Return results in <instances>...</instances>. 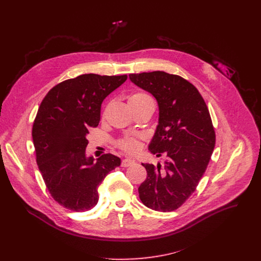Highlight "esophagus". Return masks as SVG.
Segmentation results:
<instances>
[{"label":"esophagus","mask_w":261,"mask_h":261,"mask_svg":"<svg viewBox=\"0 0 261 261\" xmlns=\"http://www.w3.org/2000/svg\"><path fill=\"white\" fill-rule=\"evenodd\" d=\"M135 163H136V162H135L133 159H124V160H122V162H121V167L126 168V167L133 166Z\"/></svg>","instance_id":"1"}]
</instances>
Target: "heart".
I'll return each instance as SVG.
<instances>
[{"label": "heart", "mask_w": 261, "mask_h": 261, "mask_svg": "<svg viewBox=\"0 0 261 261\" xmlns=\"http://www.w3.org/2000/svg\"><path fill=\"white\" fill-rule=\"evenodd\" d=\"M150 99L151 98L147 93L138 91V92H134L133 94L129 95L128 103H129V106H136V105L146 102ZM117 147L126 152H135L139 149V139L137 137H130V136L124 137L117 142Z\"/></svg>", "instance_id": "b5f03b06"}]
</instances>
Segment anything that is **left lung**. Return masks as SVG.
Segmentation results:
<instances>
[{
    "instance_id": "1",
    "label": "left lung",
    "mask_w": 261,
    "mask_h": 261,
    "mask_svg": "<svg viewBox=\"0 0 261 261\" xmlns=\"http://www.w3.org/2000/svg\"><path fill=\"white\" fill-rule=\"evenodd\" d=\"M129 79L159 103V125L149 149L165 159L164 167L142 164L147 178L139 187L140 199L154 211L177 210L195 192L215 147L210 112L198 89L179 75L152 71Z\"/></svg>"
}]
</instances>
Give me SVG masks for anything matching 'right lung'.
Wrapping results in <instances>:
<instances>
[{"label": "right lung", "instance_id": "obj_1", "mask_svg": "<svg viewBox=\"0 0 261 261\" xmlns=\"http://www.w3.org/2000/svg\"><path fill=\"white\" fill-rule=\"evenodd\" d=\"M127 75L82 74L52 87L43 98L32 127L39 171L51 197L75 212L92 209L97 188L120 165V159L105 153L94 162L86 158L88 129L100 120L103 99Z\"/></svg>", "mask_w": 261, "mask_h": 261}]
</instances>
